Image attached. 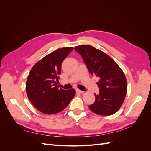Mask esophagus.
I'll list each match as a JSON object with an SVG mask.
<instances>
[{"mask_svg":"<svg viewBox=\"0 0 151 151\" xmlns=\"http://www.w3.org/2000/svg\"><path fill=\"white\" fill-rule=\"evenodd\" d=\"M76 93H83V91H82L81 90H80V89H76Z\"/></svg>","mask_w":151,"mask_h":151,"instance_id":"1","label":"esophagus"}]
</instances>
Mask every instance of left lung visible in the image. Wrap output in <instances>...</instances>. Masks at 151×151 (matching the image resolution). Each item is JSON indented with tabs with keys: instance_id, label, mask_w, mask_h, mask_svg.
<instances>
[{
	"instance_id": "1",
	"label": "left lung",
	"mask_w": 151,
	"mask_h": 151,
	"mask_svg": "<svg viewBox=\"0 0 151 151\" xmlns=\"http://www.w3.org/2000/svg\"><path fill=\"white\" fill-rule=\"evenodd\" d=\"M81 55L91 74L99 77V94L95 101L89 106L93 112L99 115H111L118 111L127 94V80L117 63L107 54L91 45L74 48Z\"/></svg>"
}]
</instances>
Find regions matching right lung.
I'll list each match as a JSON object with an SVG mask.
<instances>
[{
  "label": "right lung",
  "mask_w": 151,
  "mask_h": 151,
  "mask_svg": "<svg viewBox=\"0 0 151 151\" xmlns=\"http://www.w3.org/2000/svg\"><path fill=\"white\" fill-rule=\"evenodd\" d=\"M72 50V47L56 50L41 59L29 72L26 93L39 111L48 115L60 112L74 97V89L63 90L57 86L62 63Z\"/></svg>",
  "instance_id": "add662e5"
}]
</instances>
